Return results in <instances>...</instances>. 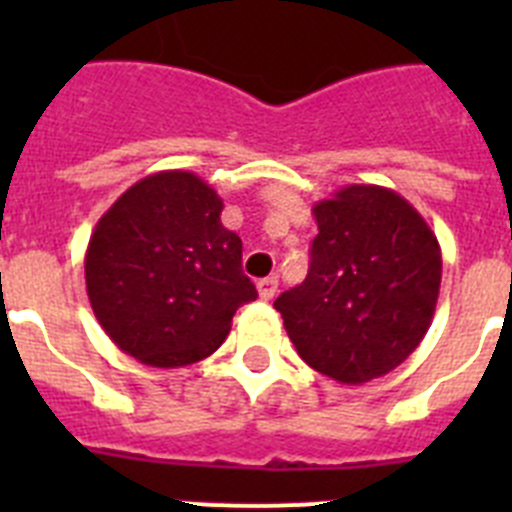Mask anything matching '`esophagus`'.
Wrapping results in <instances>:
<instances>
[{"instance_id":"obj_1","label":"esophagus","mask_w":512,"mask_h":512,"mask_svg":"<svg viewBox=\"0 0 512 512\" xmlns=\"http://www.w3.org/2000/svg\"><path fill=\"white\" fill-rule=\"evenodd\" d=\"M279 289V279L277 277H266L259 282V297L261 300H274Z\"/></svg>"}]
</instances>
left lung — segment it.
Masks as SVG:
<instances>
[{
    "instance_id": "obj_1",
    "label": "left lung",
    "mask_w": 512,
    "mask_h": 512,
    "mask_svg": "<svg viewBox=\"0 0 512 512\" xmlns=\"http://www.w3.org/2000/svg\"><path fill=\"white\" fill-rule=\"evenodd\" d=\"M305 282L277 297L289 341L307 366L341 384L390 374L431 328L441 246L395 189L348 184L312 207Z\"/></svg>"
}]
</instances>
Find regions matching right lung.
Returning a JSON list of instances; mask_svg holds the SVG:
<instances>
[{
    "label": "right lung",
    "mask_w": 512,
    "mask_h": 512,
    "mask_svg": "<svg viewBox=\"0 0 512 512\" xmlns=\"http://www.w3.org/2000/svg\"><path fill=\"white\" fill-rule=\"evenodd\" d=\"M220 212L205 179L171 169L125 189L94 225L84 256L94 318L140 364L207 359L228 338L235 310L256 300L241 238Z\"/></svg>",
    "instance_id": "obj_1"
}]
</instances>
